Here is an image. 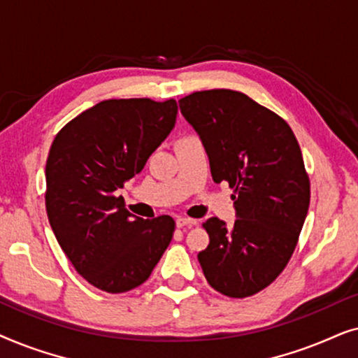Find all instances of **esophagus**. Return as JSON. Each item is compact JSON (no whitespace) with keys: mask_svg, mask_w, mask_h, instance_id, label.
Instances as JSON below:
<instances>
[{"mask_svg":"<svg viewBox=\"0 0 358 358\" xmlns=\"http://www.w3.org/2000/svg\"><path fill=\"white\" fill-rule=\"evenodd\" d=\"M176 224H178V228H190V227H194V224H197V220L179 217L178 220H176Z\"/></svg>","mask_w":358,"mask_h":358,"instance_id":"esophagus-1","label":"esophagus"}]
</instances>
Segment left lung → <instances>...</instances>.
<instances>
[{
  "instance_id": "1",
  "label": "left lung",
  "mask_w": 358,
  "mask_h": 358,
  "mask_svg": "<svg viewBox=\"0 0 358 358\" xmlns=\"http://www.w3.org/2000/svg\"><path fill=\"white\" fill-rule=\"evenodd\" d=\"M179 107L203 141L213 180L234 192L231 229L217 217L202 223L203 275L224 296H252L283 272L305 223L311 192L300 145L280 115L239 91H197Z\"/></svg>"
}]
</instances>
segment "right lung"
<instances>
[{"label":"right lung","mask_w":358,"mask_h":358,"mask_svg":"<svg viewBox=\"0 0 358 358\" xmlns=\"http://www.w3.org/2000/svg\"><path fill=\"white\" fill-rule=\"evenodd\" d=\"M176 115L174 99L102 101L68 122L48 151V222L76 272L102 292L148 280L173 239L169 215L134 218L117 190L141 173Z\"/></svg>","instance_id":"obj_1"}]
</instances>
